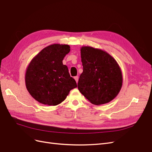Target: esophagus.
I'll return each instance as SVG.
<instances>
[{"label": "esophagus", "mask_w": 152, "mask_h": 152, "mask_svg": "<svg viewBox=\"0 0 152 152\" xmlns=\"http://www.w3.org/2000/svg\"><path fill=\"white\" fill-rule=\"evenodd\" d=\"M74 79H75V80L76 82L77 83V82H78V80H79V77H78V76H76V77H74Z\"/></svg>", "instance_id": "esophagus-1"}]
</instances>
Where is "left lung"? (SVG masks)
<instances>
[{"mask_svg": "<svg viewBox=\"0 0 152 152\" xmlns=\"http://www.w3.org/2000/svg\"><path fill=\"white\" fill-rule=\"evenodd\" d=\"M83 72L78 82V89L93 104L111 102L122 86V73L111 55L100 49L82 46L80 49Z\"/></svg>", "mask_w": 152, "mask_h": 152, "instance_id": "8db88e82", "label": "left lung"}]
</instances>
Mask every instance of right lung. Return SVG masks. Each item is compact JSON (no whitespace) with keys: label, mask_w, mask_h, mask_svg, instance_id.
Wrapping results in <instances>:
<instances>
[{"label":"right lung","mask_w":152,"mask_h":152,"mask_svg":"<svg viewBox=\"0 0 152 152\" xmlns=\"http://www.w3.org/2000/svg\"><path fill=\"white\" fill-rule=\"evenodd\" d=\"M70 50L66 44H54L44 48L31 59L25 73V84L39 103L56 106L77 87L63 60Z\"/></svg>","instance_id":"1"}]
</instances>
